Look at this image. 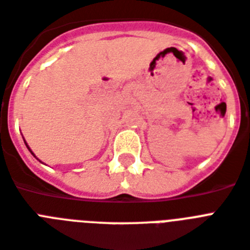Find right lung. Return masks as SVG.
<instances>
[{"instance_id":"right-lung-1","label":"right lung","mask_w":250,"mask_h":250,"mask_svg":"<svg viewBox=\"0 0 250 250\" xmlns=\"http://www.w3.org/2000/svg\"><path fill=\"white\" fill-rule=\"evenodd\" d=\"M25 145H27V143H25ZM27 148H28V150H29V152L32 153V150H31V149H29V146H28V145H27ZM32 154H33V153H32ZM33 156H35V154H33ZM35 157H36V156H35Z\"/></svg>"}]
</instances>
